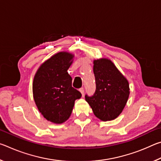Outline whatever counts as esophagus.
<instances>
[{
	"mask_svg": "<svg viewBox=\"0 0 161 161\" xmlns=\"http://www.w3.org/2000/svg\"><path fill=\"white\" fill-rule=\"evenodd\" d=\"M80 92H81V96L82 97H84V88H81L80 89Z\"/></svg>",
	"mask_w": 161,
	"mask_h": 161,
	"instance_id": "esophagus-1",
	"label": "esophagus"
}]
</instances>
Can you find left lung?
Masks as SVG:
<instances>
[{"label": "left lung", "mask_w": 161, "mask_h": 161, "mask_svg": "<svg viewBox=\"0 0 161 161\" xmlns=\"http://www.w3.org/2000/svg\"><path fill=\"white\" fill-rule=\"evenodd\" d=\"M93 63L96 91L92 97L85 95V100L98 119L111 121L121 114L126 104L129 81L109 59H94Z\"/></svg>", "instance_id": "1"}]
</instances>
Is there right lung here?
I'll list each match as a JSON object with an SVG mask.
<instances>
[{"label": "right lung", "mask_w": 161, "mask_h": 161, "mask_svg": "<svg viewBox=\"0 0 161 161\" xmlns=\"http://www.w3.org/2000/svg\"><path fill=\"white\" fill-rule=\"evenodd\" d=\"M75 55L59 52L38 68L32 83V94L38 110L54 124H62L69 118L76 99L81 94L72 86L67 69Z\"/></svg>", "instance_id": "right-lung-1"}]
</instances>
